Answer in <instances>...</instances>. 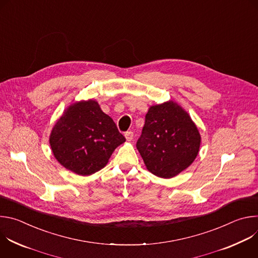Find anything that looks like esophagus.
<instances>
[{
    "label": "esophagus",
    "instance_id": "obj_1",
    "mask_svg": "<svg viewBox=\"0 0 258 258\" xmlns=\"http://www.w3.org/2000/svg\"><path fill=\"white\" fill-rule=\"evenodd\" d=\"M124 137H125V139H126L127 141H132V140L134 139V132H132V131L125 132V133H124Z\"/></svg>",
    "mask_w": 258,
    "mask_h": 258
}]
</instances>
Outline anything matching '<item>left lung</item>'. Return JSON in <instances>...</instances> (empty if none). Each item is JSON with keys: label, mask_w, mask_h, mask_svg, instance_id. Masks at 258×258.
Masks as SVG:
<instances>
[{"label": "left lung", "mask_w": 258, "mask_h": 258, "mask_svg": "<svg viewBox=\"0 0 258 258\" xmlns=\"http://www.w3.org/2000/svg\"><path fill=\"white\" fill-rule=\"evenodd\" d=\"M200 142V134L189 114L170 101L149 109L137 149L150 172L169 178L191 165Z\"/></svg>", "instance_id": "1"}]
</instances>
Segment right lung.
<instances>
[{"label":"right lung","mask_w":258,"mask_h":258,"mask_svg":"<svg viewBox=\"0 0 258 258\" xmlns=\"http://www.w3.org/2000/svg\"><path fill=\"white\" fill-rule=\"evenodd\" d=\"M125 138L96 101L71 105L55 124L50 145L56 159L80 175L103 168Z\"/></svg>","instance_id":"obj_1"}]
</instances>
